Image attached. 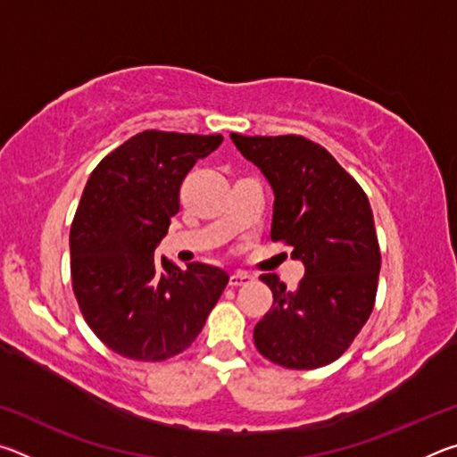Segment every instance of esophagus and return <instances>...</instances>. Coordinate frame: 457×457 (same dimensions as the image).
Returning a JSON list of instances; mask_svg holds the SVG:
<instances>
[{"label": "esophagus", "instance_id": "34e87169", "mask_svg": "<svg viewBox=\"0 0 457 457\" xmlns=\"http://www.w3.org/2000/svg\"><path fill=\"white\" fill-rule=\"evenodd\" d=\"M253 280L252 274L247 272H234L229 276V286H245Z\"/></svg>", "mask_w": 457, "mask_h": 457}]
</instances>
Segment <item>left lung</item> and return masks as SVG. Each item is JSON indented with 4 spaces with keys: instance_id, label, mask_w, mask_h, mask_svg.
Listing matches in <instances>:
<instances>
[{
    "instance_id": "8db88e82",
    "label": "left lung",
    "mask_w": 457,
    "mask_h": 457,
    "mask_svg": "<svg viewBox=\"0 0 457 457\" xmlns=\"http://www.w3.org/2000/svg\"><path fill=\"white\" fill-rule=\"evenodd\" d=\"M231 141L274 189L272 242L292 245L304 278L288 290L262 274L274 304L253 328L260 354L286 369H319L337 361L375 306L381 252L369 199L337 159L300 135Z\"/></svg>"
}]
</instances>
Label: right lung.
<instances>
[{
    "label": "right lung",
    "mask_w": 457,
    "mask_h": 457,
    "mask_svg": "<svg viewBox=\"0 0 457 457\" xmlns=\"http://www.w3.org/2000/svg\"><path fill=\"white\" fill-rule=\"evenodd\" d=\"M221 141L143 130L88 177L71 228L72 290L92 332L122 357L157 362L189 349L226 288L221 268L154 258L185 175Z\"/></svg>",
    "instance_id": "add662e5"
}]
</instances>
